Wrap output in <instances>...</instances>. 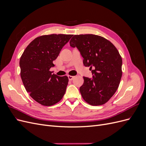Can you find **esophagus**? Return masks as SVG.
Wrapping results in <instances>:
<instances>
[{
	"label": "esophagus",
	"instance_id": "esophagus-1",
	"mask_svg": "<svg viewBox=\"0 0 146 146\" xmlns=\"http://www.w3.org/2000/svg\"><path fill=\"white\" fill-rule=\"evenodd\" d=\"M68 77L69 80H72L75 77H74V76H68Z\"/></svg>",
	"mask_w": 146,
	"mask_h": 146
}]
</instances>
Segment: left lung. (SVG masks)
Returning <instances> with one entry per match:
<instances>
[{"label": "left lung", "instance_id": "1", "mask_svg": "<svg viewBox=\"0 0 146 146\" xmlns=\"http://www.w3.org/2000/svg\"><path fill=\"white\" fill-rule=\"evenodd\" d=\"M69 44L78 48L84 66L92 70L91 78L83 77L80 88L83 99L94 106L107 102L117 90L122 74V60L117 48L107 39L92 34L74 35Z\"/></svg>", "mask_w": 146, "mask_h": 146}]
</instances>
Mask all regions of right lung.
Wrapping results in <instances>:
<instances>
[{
  "label": "right lung",
  "mask_w": 146,
  "mask_h": 146,
  "mask_svg": "<svg viewBox=\"0 0 146 146\" xmlns=\"http://www.w3.org/2000/svg\"><path fill=\"white\" fill-rule=\"evenodd\" d=\"M72 36L63 34L39 36L29 44L21 57V77L24 87L42 105L58 103L65 94L68 77L52 74L50 69L55 66L53 61Z\"/></svg>",
  "instance_id": "obj_1"
}]
</instances>
